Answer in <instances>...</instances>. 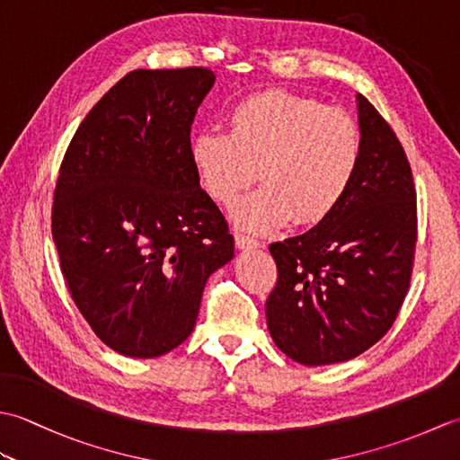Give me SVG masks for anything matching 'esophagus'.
<instances>
[{
	"mask_svg": "<svg viewBox=\"0 0 460 460\" xmlns=\"http://www.w3.org/2000/svg\"><path fill=\"white\" fill-rule=\"evenodd\" d=\"M235 245H237V249H257V247H261V241H257L255 237H251V235H245V233H241V231H237L235 233Z\"/></svg>",
	"mask_w": 460,
	"mask_h": 460,
	"instance_id": "esophagus-1",
	"label": "esophagus"
}]
</instances>
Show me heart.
Segmentation results:
<instances>
[{
  "label": "heart",
  "mask_w": 460,
  "mask_h": 460,
  "mask_svg": "<svg viewBox=\"0 0 460 460\" xmlns=\"http://www.w3.org/2000/svg\"><path fill=\"white\" fill-rule=\"evenodd\" d=\"M227 126L229 132H195L190 160L217 203L229 205L257 175L265 181L233 211L241 227L270 231L292 219L312 227L348 198L361 164V134L344 111L270 89L239 101Z\"/></svg>",
  "instance_id": "1"
}]
</instances>
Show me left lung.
Segmentation results:
<instances>
[{"instance_id": "1", "label": "left lung", "mask_w": 460, "mask_h": 460, "mask_svg": "<svg viewBox=\"0 0 460 460\" xmlns=\"http://www.w3.org/2000/svg\"><path fill=\"white\" fill-rule=\"evenodd\" d=\"M361 164L330 217L269 247L279 280L267 326L302 366L348 361L392 328L409 290L417 243V193L402 142L358 94Z\"/></svg>"}]
</instances>
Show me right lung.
<instances>
[{"label":"right lung","instance_id":"right-lung-1","mask_svg":"<svg viewBox=\"0 0 460 460\" xmlns=\"http://www.w3.org/2000/svg\"><path fill=\"white\" fill-rule=\"evenodd\" d=\"M211 68H138L93 106L58 170L51 231L76 308L106 346L158 358L188 338L233 235L190 160Z\"/></svg>","mask_w":460,"mask_h":460}]
</instances>
